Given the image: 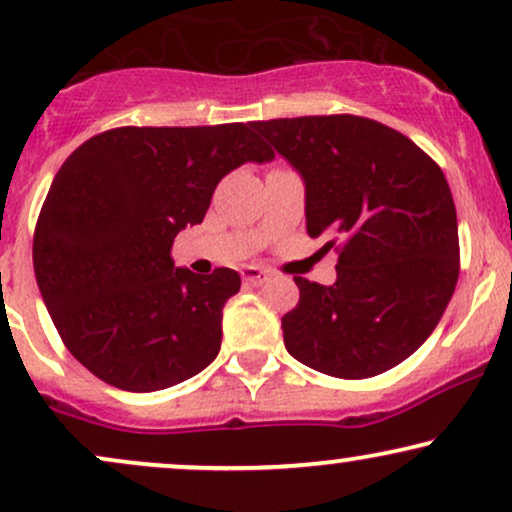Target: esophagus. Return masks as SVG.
<instances>
[{
	"mask_svg": "<svg viewBox=\"0 0 512 512\" xmlns=\"http://www.w3.org/2000/svg\"><path fill=\"white\" fill-rule=\"evenodd\" d=\"M241 274H243V281L252 283V286H262V283H267L271 278V271L260 269V267H245Z\"/></svg>",
	"mask_w": 512,
	"mask_h": 512,
	"instance_id": "34e87169",
	"label": "esophagus"
}]
</instances>
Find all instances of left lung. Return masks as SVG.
I'll list each match as a JSON object with an SVG mask.
<instances>
[{"instance_id": "1", "label": "left lung", "mask_w": 512, "mask_h": 512, "mask_svg": "<svg viewBox=\"0 0 512 512\" xmlns=\"http://www.w3.org/2000/svg\"><path fill=\"white\" fill-rule=\"evenodd\" d=\"M304 179L312 238L340 241L338 278L295 276L281 319L300 364L359 380L409 359L442 319L458 281L456 205L444 172L397 129L359 115L252 122Z\"/></svg>"}]
</instances>
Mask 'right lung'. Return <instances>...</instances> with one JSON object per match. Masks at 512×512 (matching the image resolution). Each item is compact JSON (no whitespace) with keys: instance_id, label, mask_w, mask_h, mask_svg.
Returning <instances> with one entry per match:
<instances>
[{"instance_id":"obj_1","label":"right lung","mask_w":512,"mask_h":512,"mask_svg":"<svg viewBox=\"0 0 512 512\" xmlns=\"http://www.w3.org/2000/svg\"><path fill=\"white\" fill-rule=\"evenodd\" d=\"M274 151L250 125L118 127L56 172L32 238V264L63 345L103 383L165 390L212 364L234 269L174 267L181 229L203 222L212 193Z\"/></svg>"}]
</instances>
